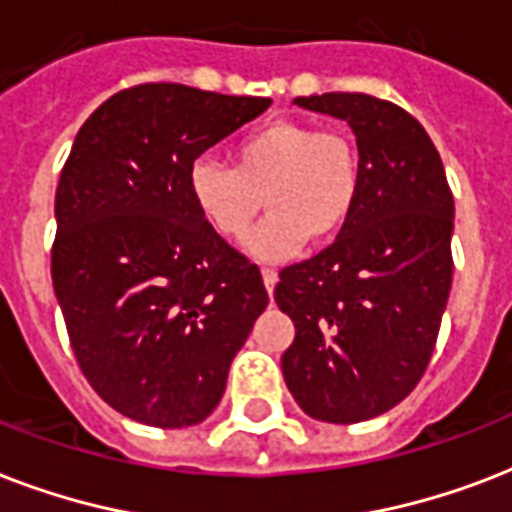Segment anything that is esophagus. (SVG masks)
<instances>
[{
  "instance_id": "obj_1",
  "label": "esophagus",
  "mask_w": 512,
  "mask_h": 512,
  "mask_svg": "<svg viewBox=\"0 0 512 512\" xmlns=\"http://www.w3.org/2000/svg\"><path fill=\"white\" fill-rule=\"evenodd\" d=\"M261 277H264V285H267V291L272 293L277 285V272L275 269H261Z\"/></svg>"
}]
</instances>
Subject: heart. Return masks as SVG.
Returning <instances> with one entry per match:
<instances>
[{"mask_svg":"<svg viewBox=\"0 0 512 512\" xmlns=\"http://www.w3.org/2000/svg\"><path fill=\"white\" fill-rule=\"evenodd\" d=\"M363 165L344 130L304 120H272L235 146V168L213 157L189 165V194L205 224L227 240L243 237L267 205V219L245 237L264 261L288 259L307 240L328 243L358 208Z\"/></svg>","mask_w":512,"mask_h":512,"instance_id":"obj_1","label":"heart"}]
</instances>
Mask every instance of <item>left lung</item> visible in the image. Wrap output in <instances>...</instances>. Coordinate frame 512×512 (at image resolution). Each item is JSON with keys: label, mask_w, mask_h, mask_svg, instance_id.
<instances>
[{"label": "left lung", "mask_w": 512, "mask_h": 512, "mask_svg": "<svg viewBox=\"0 0 512 512\" xmlns=\"http://www.w3.org/2000/svg\"><path fill=\"white\" fill-rule=\"evenodd\" d=\"M344 120L363 165L358 208L326 251L280 272L296 336L283 376L307 417L355 425L398 406L433 355L451 291V197L441 154L400 106L363 93L299 95Z\"/></svg>", "instance_id": "obj_1"}]
</instances>
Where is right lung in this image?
I'll return each instance as SVG.
<instances>
[{"mask_svg": "<svg viewBox=\"0 0 512 512\" xmlns=\"http://www.w3.org/2000/svg\"><path fill=\"white\" fill-rule=\"evenodd\" d=\"M269 98L138 85L79 128L55 189L53 288L82 374L122 417L200 425L267 310L256 264L213 232L189 165Z\"/></svg>", "mask_w": 512, "mask_h": 512, "instance_id": "1", "label": "right lung"}]
</instances>
